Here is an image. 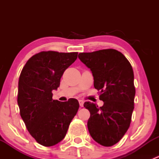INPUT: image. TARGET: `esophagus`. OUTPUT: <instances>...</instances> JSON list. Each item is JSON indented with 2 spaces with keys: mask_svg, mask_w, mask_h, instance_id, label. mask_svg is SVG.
<instances>
[{
  "mask_svg": "<svg viewBox=\"0 0 159 159\" xmlns=\"http://www.w3.org/2000/svg\"><path fill=\"white\" fill-rule=\"evenodd\" d=\"M78 102H79V105H80V106H81V107H83V105H84V101H82V100H79V101H78Z\"/></svg>",
  "mask_w": 159,
  "mask_h": 159,
  "instance_id": "esophagus-1",
  "label": "esophagus"
}]
</instances>
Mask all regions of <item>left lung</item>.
Wrapping results in <instances>:
<instances>
[{
  "instance_id": "left-lung-1",
  "label": "left lung",
  "mask_w": 159,
  "mask_h": 159,
  "mask_svg": "<svg viewBox=\"0 0 159 159\" xmlns=\"http://www.w3.org/2000/svg\"><path fill=\"white\" fill-rule=\"evenodd\" d=\"M78 58L90 68L94 87L100 91L96 104L84 102L90 111L88 129L92 139L103 146H112L119 142L129 129L134 110L135 89L134 72L125 57L115 49L80 53Z\"/></svg>"
}]
</instances>
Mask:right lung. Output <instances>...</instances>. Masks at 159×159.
Masks as SVG:
<instances>
[{"label":"right lung","mask_w":159,"mask_h":159,"mask_svg":"<svg viewBox=\"0 0 159 159\" xmlns=\"http://www.w3.org/2000/svg\"><path fill=\"white\" fill-rule=\"evenodd\" d=\"M77 57L78 52L42 51L32 56L21 70L17 104L27 129L40 145L53 146L63 140L78 112L77 99H52V91L57 89L64 71Z\"/></svg>","instance_id":"1"}]
</instances>
